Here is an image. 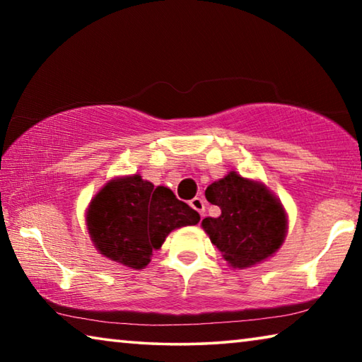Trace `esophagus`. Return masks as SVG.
<instances>
[{
  "label": "esophagus",
  "instance_id": "34e87169",
  "mask_svg": "<svg viewBox=\"0 0 362 362\" xmlns=\"http://www.w3.org/2000/svg\"><path fill=\"white\" fill-rule=\"evenodd\" d=\"M189 206H192L196 212H199V216H201V217L204 216V212H206V206H204V201H203V198H193L192 201H189Z\"/></svg>",
  "mask_w": 362,
  "mask_h": 362
}]
</instances>
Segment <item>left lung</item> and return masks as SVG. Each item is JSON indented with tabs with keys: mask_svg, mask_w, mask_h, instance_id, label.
<instances>
[{
	"mask_svg": "<svg viewBox=\"0 0 362 362\" xmlns=\"http://www.w3.org/2000/svg\"><path fill=\"white\" fill-rule=\"evenodd\" d=\"M206 199L220 207L217 218L201 225L233 268H249L272 257L284 243L287 216L283 204L260 182L235 170L211 183Z\"/></svg>",
	"mask_w": 362,
	"mask_h": 362,
	"instance_id": "8db88e82",
	"label": "left lung"
}]
</instances>
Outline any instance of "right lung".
Here are the masks:
<instances>
[{"label":"right lung","instance_id":"1","mask_svg":"<svg viewBox=\"0 0 362 362\" xmlns=\"http://www.w3.org/2000/svg\"><path fill=\"white\" fill-rule=\"evenodd\" d=\"M199 214L139 174L110 180L90 201L86 223L95 249L107 259L134 269L150 263L170 231L196 225Z\"/></svg>","mask_w":362,"mask_h":362}]
</instances>
